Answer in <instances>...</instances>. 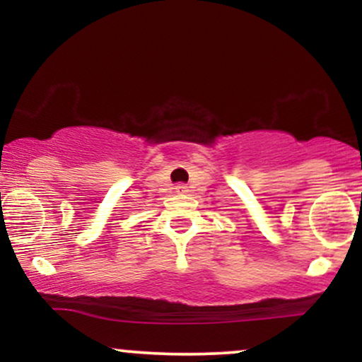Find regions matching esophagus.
Returning a JSON list of instances; mask_svg holds the SVG:
<instances>
[{
	"label": "esophagus",
	"mask_w": 362,
	"mask_h": 362,
	"mask_svg": "<svg viewBox=\"0 0 362 362\" xmlns=\"http://www.w3.org/2000/svg\"><path fill=\"white\" fill-rule=\"evenodd\" d=\"M175 192L177 194H187V192H189V187H187L185 184H177L175 185Z\"/></svg>",
	"instance_id": "esophagus-1"
}]
</instances>
